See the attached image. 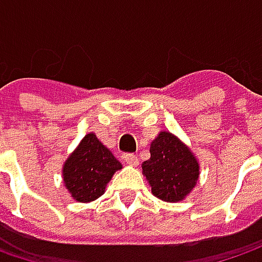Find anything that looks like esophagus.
<instances>
[{
	"label": "esophagus",
	"instance_id": "esophagus-1",
	"mask_svg": "<svg viewBox=\"0 0 262 262\" xmlns=\"http://www.w3.org/2000/svg\"><path fill=\"white\" fill-rule=\"evenodd\" d=\"M124 160H125L126 165H129V166H137L138 165V157L136 155H133V153H125Z\"/></svg>",
	"mask_w": 262,
	"mask_h": 262
}]
</instances>
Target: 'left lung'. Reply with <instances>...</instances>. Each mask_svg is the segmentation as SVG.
Wrapping results in <instances>:
<instances>
[{
  "label": "left lung",
  "instance_id": "left-lung-1",
  "mask_svg": "<svg viewBox=\"0 0 262 262\" xmlns=\"http://www.w3.org/2000/svg\"><path fill=\"white\" fill-rule=\"evenodd\" d=\"M198 162L170 133H160L150 146V159L143 163V173L151 192L163 201H181L191 192L198 179Z\"/></svg>",
  "mask_w": 262,
  "mask_h": 262
}]
</instances>
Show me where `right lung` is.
I'll return each instance as SVG.
<instances>
[{
  "label": "right lung",
  "mask_w": 262,
  "mask_h": 262,
  "mask_svg": "<svg viewBox=\"0 0 262 262\" xmlns=\"http://www.w3.org/2000/svg\"><path fill=\"white\" fill-rule=\"evenodd\" d=\"M121 167L95 134H87L64 165V184L77 201H93L105 192L106 184Z\"/></svg>",
  "instance_id": "add662e5"
}]
</instances>
